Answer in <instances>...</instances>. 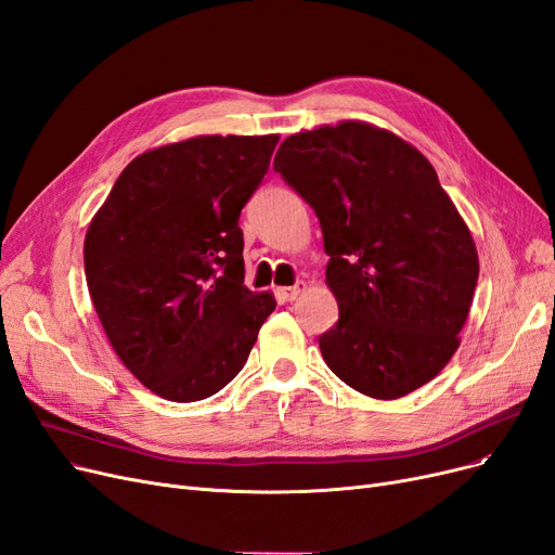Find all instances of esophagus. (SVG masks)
<instances>
[{
  "mask_svg": "<svg viewBox=\"0 0 555 555\" xmlns=\"http://www.w3.org/2000/svg\"><path fill=\"white\" fill-rule=\"evenodd\" d=\"M306 281H297L293 287H281V295L285 301H295L301 297V293H306Z\"/></svg>",
  "mask_w": 555,
  "mask_h": 555,
  "instance_id": "34e87169",
  "label": "esophagus"
}]
</instances>
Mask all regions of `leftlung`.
Here are the masks:
<instances>
[{"mask_svg":"<svg viewBox=\"0 0 555 555\" xmlns=\"http://www.w3.org/2000/svg\"><path fill=\"white\" fill-rule=\"evenodd\" d=\"M274 170L315 210L335 326L328 370L372 399L436 378L461 347L478 254L436 170L411 142L358 119L285 138Z\"/></svg>","mask_w":555,"mask_h":555,"instance_id":"8db88e82","label":"left lung"}]
</instances>
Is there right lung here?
Masks as SVG:
<instances>
[{
  "instance_id": "obj_1",
  "label": "right lung",
  "mask_w": 555,
  "mask_h": 555,
  "mask_svg": "<svg viewBox=\"0 0 555 555\" xmlns=\"http://www.w3.org/2000/svg\"><path fill=\"white\" fill-rule=\"evenodd\" d=\"M279 135H195L135 156L94 212L86 281L111 347L167 401L220 392L245 367L272 293L245 285L240 210Z\"/></svg>"
}]
</instances>
